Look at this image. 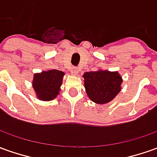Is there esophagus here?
Here are the masks:
<instances>
[{
	"instance_id": "1",
	"label": "esophagus",
	"mask_w": 157,
	"mask_h": 157,
	"mask_svg": "<svg viewBox=\"0 0 157 157\" xmlns=\"http://www.w3.org/2000/svg\"><path fill=\"white\" fill-rule=\"evenodd\" d=\"M79 73V69L77 67H73L72 68V70H71V74L74 75H78Z\"/></svg>"
}]
</instances>
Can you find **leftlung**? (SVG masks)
Returning <instances> with one entry per match:
<instances>
[{
    "label": "left lung",
    "mask_w": 157,
    "mask_h": 157,
    "mask_svg": "<svg viewBox=\"0 0 157 157\" xmlns=\"http://www.w3.org/2000/svg\"><path fill=\"white\" fill-rule=\"evenodd\" d=\"M84 86L89 98L96 104H106L120 93L122 78L117 71H99L83 75Z\"/></svg>",
    "instance_id": "1"
}]
</instances>
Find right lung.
<instances>
[{
    "label": "right lung",
    "mask_w": 157,
    "mask_h": 157,
    "mask_svg": "<svg viewBox=\"0 0 157 157\" xmlns=\"http://www.w3.org/2000/svg\"><path fill=\"white\" fill-rule=\"evenodd\" d=\"M64 73L58 70L42 71L34 75L33 88L37 98L42 101H49L59 94Z\"/></svg>",
    "instance_id": "1"
}]
</instances>
